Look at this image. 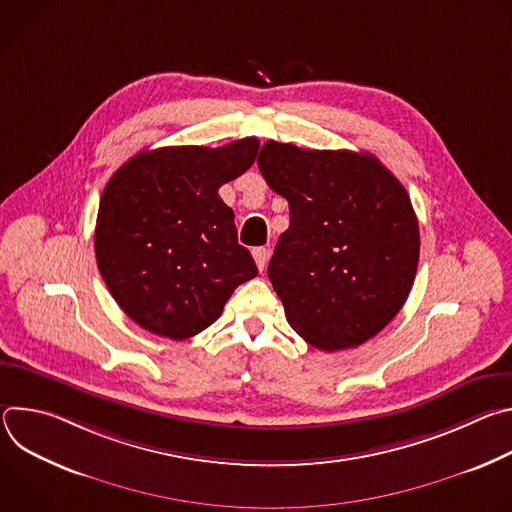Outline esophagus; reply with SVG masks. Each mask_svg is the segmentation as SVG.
I'll use <instances>...</instances> for the list:
<instances>
[{"label": "esophagus", "mask_w": 512, "mask_h": 512, "mask_svg": "<svg viewBox=\"0 0 512 512\" xmlns=\"http://www.w3.org/2000/svg\"><path fill=\"white\" fill-rule=\"evenodd\" d=\"M253 259H255V263H257V267H259V271H263V269L267 267L269 251H267L265 247H255V249H253Z\"/></svg>", "instance_id": "esophagus-1"}]
</instances>
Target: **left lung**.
Returning <instances> with one entry per match:
<instances>
[{"label":"left lung","mask_w":512,"mask_h":512,"mask_svg":"<svg viewBox=\"0 0 512 512\" xmlns=\"http://www.w3.org/2000/svg\"><path fill=\"white\" fill-rule=\"evenodd\" d=\"M289 204L267 275L285 318L334 352L379 334L403 308L419 263V225L403 184L371 154L267 141L257 158Z\"/></svg>","instance_id":"obj_1"}]
</instances>
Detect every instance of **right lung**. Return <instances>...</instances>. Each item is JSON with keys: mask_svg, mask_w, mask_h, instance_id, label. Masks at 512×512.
I'll return each mask as SVG.
<instances>
[{"mask_svg": "<svg viewBox=\"0 0 512 512\" xmlns=\"http://www.w3.org/2000/svg\"><path fill=\"white\" fill-rule=\"evenodd\" d=\"M257 150V137L223 148L143 150L111 176L99 202L95 255L111 296L135 324L190 338L257 275L237 241L235 212L218 196L253 166Z\"/></svg>", "mask_w": 512, "mask_h": 512, "instance_id": "obj_1", "label": "right lung"}]
</instances>
